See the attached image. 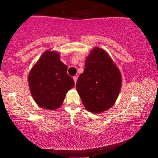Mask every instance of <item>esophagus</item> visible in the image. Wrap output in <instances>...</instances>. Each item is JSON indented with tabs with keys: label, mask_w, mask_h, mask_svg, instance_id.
Instances as JSON below:
<instances>
[{
	"label": "esophagus",
	"mask_w": 158,
	"mask_h": 158,
	"mask_svg": "<svg viewBox=\"0 0 158 158\" xmlns=\"http://www.w3.org/2000/svg\"><path fill=\"white\" fill-rule=\"evenodd\" d=\"M73 79V80H74V82H75V84H76V83H77V77H74Z\"/></svg>",
	"instance_id": "1"
}]
</instances>
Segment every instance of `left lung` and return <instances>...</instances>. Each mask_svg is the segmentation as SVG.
<instances>
[{
    "label": "left lung",
    "mask_w": 158,
    "mask_h": 158,
    "mask_svg": "<svg viewBox=\"0 0 158 158\" xmlns=\"http://www.w3.org/2000/svg\"><path fill=\"white\" fill-rule=\"evenodd\" d=\"M122 86V76L108 53L96 47L86 57L84 72L77 82V90L88 111L99 114L111 108Z\"/></svg>",
    "instance_id": "8db88e82"
}]
</instances>
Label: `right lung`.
I'll return each instance as SVG.
<instances>
[{"label": "right lung", "mask_w": 158, "mask_h": 158, "mask_svg": "<svg viewBox=\"0 0 158 158\" xmlns=\"http://www.w3.org/2000/svg\"><path fill=\"white\" fill-rule=\"evenodd\" d=\"M68 67L60 61V53L48 50L32 66L28 74L30 93L36 104L48 110L60 108L68 90L74 87Z\"/></svg>", "instance_id": "add662e5"}]
</instances>
